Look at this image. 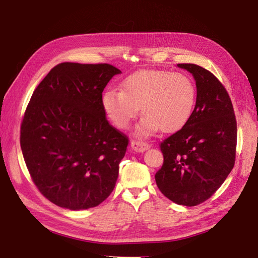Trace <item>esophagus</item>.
<instances>
[{
	"label": "esophagus",
	"mask_w": 258,
	"mask_h": 258,
	"mask_svg": "<svg viewBox=\"0 0 258 258\" xmlns=\"http://www.w3.org/2000/svg\"><path fill=\"white\" fill-rule=\"evenodd\" d=\"M130 146L136 152H144L150 147V145L148 143H146V141H137V140L131 141Z\"/></svg>",
	"instance_id": "esophagus-1"
}]
</instances>
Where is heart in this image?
Returning <instances> with one entry per match:
<instances>
[{
    "mask_svg": "<svg viewBox=\"0 0 258 258\" xmlns=\"http://www.w3.org/2000/svg\"><path fill=\"white\" fill-rule=\"evenodd\" d=\"M196 98V86L188 76L145 70L125 79L121 91L110 89L104 92L102 106L119 129L128 128L141 108L146 118L136 133L139 137H148L159 129L169 134L185 127L195 110Z\"/></svg>",
    "mask_w": 258,
    "mask_h": 258,
    "instance_id": "1",
    "label": "heart"
}]
</instances>
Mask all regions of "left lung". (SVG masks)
I'll return each mask as SVG.
<instances>
[{
    "label": "left lung",
    "instance_id": "1",
    "mask_svg": "<svg viewBox=\"0 0 258 258\" xmlns=\"http://www.w3.org/2000/svg\"><path fill=\"white\" fill-rule=\"evenodd\" d=\"M177 66L195 78L196 106L185 127L160 144L164 164L155 178L168 199L191 207L212 197L232 171L237 123L228 92L212 72L192 63Z\"/></svg>",
    "mask_w": 258,
    "mask_h": 258
}]
</instances>
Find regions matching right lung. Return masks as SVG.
<instances>
[{"label":"right lung","instance_id":"1","mask_svg":"<svg viewBox=\"0 0 258 258\" xmlns=\"http://www.w3.org/2000/svg\"><path fill=\"white\" fill-rule=\"evenodd\" d=\"M119 73L108 63H60L31 97L21 149L34 185L56 206L92 208L113 190L129 140L107 120L102 92Z\"/></svg>","mask_w":258,"mask_h":258}]
</instances>
